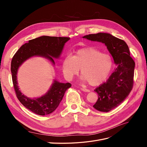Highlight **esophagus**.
I'll use <instances>...</instances> for the list:
<instances>
[{
  "mask_svg": "<svg viewBox=\"0 0 147 147\" xmlns=\"http://www.w3.org/2000/svg\"><path fill=\"white\" fill-rule=\"evenodd\" d=\"M80 90L84 92H90V90H88V89H86V88H80Z\"/></svg>",
  "mask_w": 147,
  "mask_h": 147,
  "instance_id": "esophagus-1",
  "label": "esophagus"
}]
</instances>
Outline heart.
Wrapping results in <instances>:
<instances>
[{
    "mask_svg": "<svg viewBox=\"0 0 147 147\" xmlns=\"http://www.w3.org/2000/svg\"><path fill=\"white\" fill-rule=\"evenodd\" d=\"M113 60L107 53H102L94 47H86L75 52L74 56H66L62 63L64 77L72 80L81 69V80L91 86L104 82L112 71Z\"/></svg>",
    "mask_w": 147,
    "mask_h": 147,
    "instance_id": "1",
    "label": "heart"
}]
</instances>
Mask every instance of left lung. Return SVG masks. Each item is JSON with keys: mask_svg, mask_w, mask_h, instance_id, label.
<instances>
[{"mask_svg": "<svg viewBox=\"0 0 147 147\" xmlns=\"http://www.w3.org/2000/svg\"><path fill=\"white\" fill-rule=\"evenodd\" d=\"M83 38L104 43L117 65L108 80L94 90L98 94V99L93 107L100 112H108L121 104L131 92L135 63L130 56L126 43L110 34L99 32Z\"/></svg>", "mask_w": 147, "mask_h": 147, "instance_id": "left-lung-1", "label": "left lung"}]
</instances>
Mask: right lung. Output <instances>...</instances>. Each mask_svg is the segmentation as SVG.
Returning a JSON list of instances; mask_svg holds the SVG:
<instances>
[{
	"mask_svg": "<svg viewBox=\"0 0 147 147\" xmlns=\"http://www.w3.org/2000/svg\"><path fill=\"white\" fill-rule=\"evenodd\" d=\"M69 40V37L45 35L35 38L22 45L13 57L11 72L16 96L26 108L35 114L47 115L54 112L63 99L66 90L71 87V84L60 83L54 80L50 90L46 94L37 98L31 99L23 94L19 90L17 81L18 70L24 62L34 56L45 57L53 65H55L53 58H59L65 43Z\"/></svg>",
	"mask_w": 147,
	"mask_h": 147,
	"instance_id": "obj_1",
	"label": "right lung"
}]
</instances>
